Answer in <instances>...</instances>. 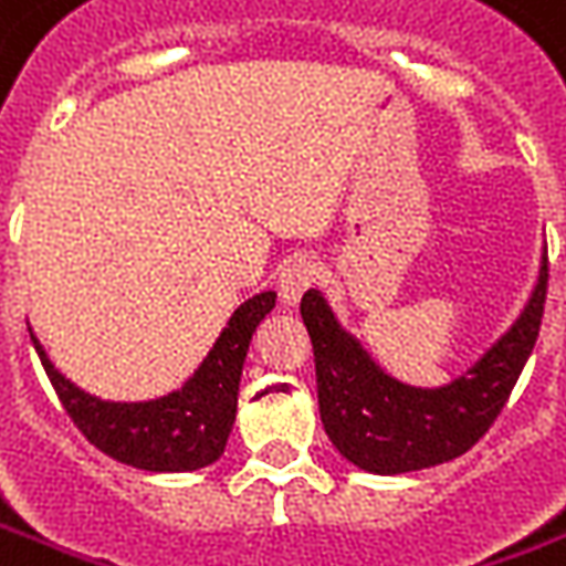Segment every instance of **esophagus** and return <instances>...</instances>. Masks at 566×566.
Returning <instances> with one entry per match:
<instances>
[{
	"label": "esophagus",
	"instance_id": "1",
	"mask_svg": "<svg viewBox=\"0 0 566 566\" xmlns=\"http://www.w3.org/2000/svg\"><path fill=\"white\" fill-rule=\"evenodd\" d=\"M318 282V263L310 256H294L282 266L279 275V291H282L284 303H300V296L310 291L312 284Z\"/></svg>",
	"mask_w": 566,
	"mask_h": 566
}]
</instances>
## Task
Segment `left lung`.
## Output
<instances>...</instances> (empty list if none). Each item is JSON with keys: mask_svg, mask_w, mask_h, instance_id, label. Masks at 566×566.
<instances>
[{"mask_svg": "<svg viewBox=\"0 0 566 566\" xmlns=\"http://www.w3.org/2000/svg\"><path fill=\"white\" fill-rule=\"evenodd\" d=\"M548 256L533 296L496 346L465 377L441 389H417L389 377L346 334L318 291H306L300 315L315 352L318 413L334 448L374 475H401L462 457L484 438L515 389L543 324Z\"/></svg>", "mask_w": 566, "mask_h": 566, "instance_id": "left-lung-1", "label": "left lung"}]
</instances>
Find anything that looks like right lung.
<instances>
[{
    "label": "right lung",
    "mask_w": 566,
    "mask_h": 566,
    "mask_svg": "<svg viewBox=\"0 0 566 566\" xmlns=\"http://www.w3.org/2000/svg\"><path fill=\"white\" fill-rule=\"evenodd\" d=\"M272 306H275V291L251 296L229 318L214 349L208 352V358L184 389L156 401H134V405L104 401L82 392L76 382H70L51 365L39 339L33 334L30 337L63 410L94 448L146 472H192L201 465H211L227 448V438L235 422L244 355L256 324L270 315Z\"/></svg>",
    "instance_id": "add662e5"
}]
</instances>
